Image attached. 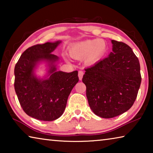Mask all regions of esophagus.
<instances>
[{
  "label": "esophagus",
  "instance_id": "esophagus-1",
  "mask_svg": "<svg viewBox=\"0 0 153 153\" xmlns=\"http://www.w3.org/2000/svg\"><path fill=\"white\" fill-rule=\"evenodd\" d=\"M84 76V72L82 71H78V77H79V79L81 80L82 79V77Z\"/></svg>",
  "mask_w": 153,
  "mask_h": 153
}]
</instances>
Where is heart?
<instances>
[{
	"label": "heart",
	"instance_id": "obj_1",
	"mask_svg": "<svg viewBox=\"0 0 153 153\" xmlns=\"http://www.w3.org/2000/svg\"><path fill=\"white\" fill-rule=\"evenodd\" d=\"M107 51V45L102 39L87 40L75 44L69 48L71 57L82 59L87 65H92L104 57Z\"/></svg>",
	"mask_w": 153,
	"mask_h": 153
}]
</instances>
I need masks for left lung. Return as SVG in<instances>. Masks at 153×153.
Listing matches in <instances>:
<instances>
[{
    "instance_id": "1",
    "label": "left lung",
    "mask_w": 153,
    "mask_h": 153,
    "mask_svg": "<svg viewBox=\"0 0 153 153\" xmlns=\"http://www.w3.org/2000/svg\"><path fill=\"white\" fill-rule=\"evenodd\" d=\"M112 52L107 58L85 69L90 108L102 118H113L133 105L141 84L138 59L126 44L111 40Z\"/></svg>"
}]
</instances>
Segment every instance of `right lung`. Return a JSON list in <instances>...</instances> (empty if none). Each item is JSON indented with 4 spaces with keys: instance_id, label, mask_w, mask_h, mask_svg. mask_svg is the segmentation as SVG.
I'll list each match as a JSON object with an SVG mask.
<instances>
[{
    "instance_id": "right-lung-1",
    "label": "right lung",
    "mask_w": 153,
    "mask_h": 153,
    "mask_svg": "<svg viewBox=\"0 0 153 153\" xmlns=\"http://www.w3.org/2000/svg\"><path fill=\"white\" fill-rule=\"evenodd\" d=\"M61 41L36 45L21 55L15 67V90L23 110L33 118L51 121L63 115L67 98L79 81L77 71H57L59 58L53 52ZM46 62L48 73L42 79L35 75L38 64Z\"/></svg>"
}]
</instances>
